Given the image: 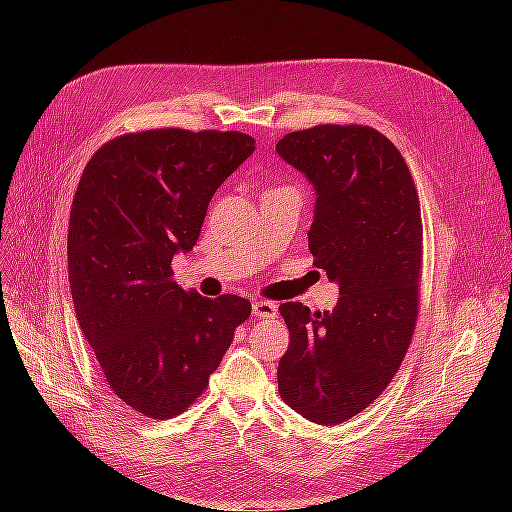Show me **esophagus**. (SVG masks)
Returning a JSON list of instances; mask_svg holds the SVG:
<instances>
[{
	"mask_svg": "<svg viewBox=\"0 0 512 512\" xmlns=\"http://www.w3.org/2000/svg\"><path fill=\"white\" fill-rule=\"evenodd\" d=\"M252 314L258 316V318H275L277 314V305L273 301H254L252 303Z\"/></svg>",
	"mask_w": 512,
	"mask_h": 512,
	"instance_id": "obj_1",
	"label": "esophagus"
}]
</instances>
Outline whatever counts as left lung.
<instances>
[{
	"mask_svg": "<svg viewBox=\"0 0 512 512\" xmlns=\"http://www.w3.org/2000/svg\"><path fill=\"white\" fill-rule=\"evenodd\" d=\"M275 151L314 185L309 252L339 286L333 312L280 305L290 344L277 386L307 421L337 425L378 399L408 352L423 262L421 207L404 156L369 126L290 132Z\"/></svg>",
	"mask_w": 512,
	"mask_h": 512,
	"instance_id": "obj_1",
	"label": "left lung"
}]
</instances>
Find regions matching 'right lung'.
Instances as JSON below:
<instances>
[{"label": "right lung", "mask_w": 512, "mask_h": 512, "mask_svg": "<svg viewBox=\"0 0 512 512\" xmlns=\"http://www.w3.org/2000/svg\"><path fill=\"white\" fill-rule=\"evenodd\" d=\"M241 132L123 134L83 170L68 226L76 320L119 399L166 421L207 389L252 303L200 297L173 282L215 190L254 151Z\"/></svg>", "instance_id": "add662e5"}]
</instances>
